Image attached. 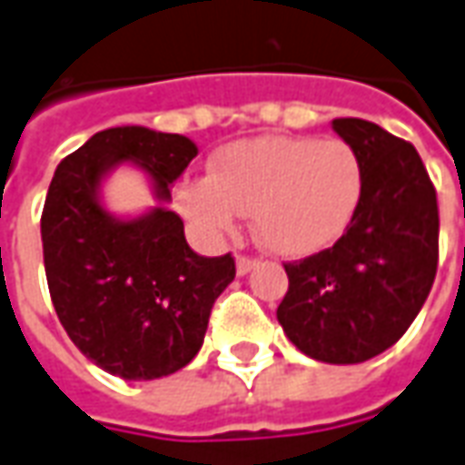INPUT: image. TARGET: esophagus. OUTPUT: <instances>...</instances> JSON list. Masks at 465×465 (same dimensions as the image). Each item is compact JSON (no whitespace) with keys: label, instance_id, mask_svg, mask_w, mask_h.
I'll return each instance as SVG.
<instances>
[{"label":"esophagus","instance_id":"34e87169","mask_svg":"<svg viewBox=\"0 0 465 465\" xmlns=\"http://www.w3.org/2000/svg\"><path fill=\"white\" fill-rule=\"evenodd\" d=\"M254 266H256V259H249V256H239V259H236V274H239V277H243V274H249V272H252Z\"/></svg>","mask_w":465,"mask_h":465}]
</instances>
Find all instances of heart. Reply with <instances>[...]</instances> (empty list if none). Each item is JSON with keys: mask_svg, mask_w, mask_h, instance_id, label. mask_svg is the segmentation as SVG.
I'll return each instance as SVG.
<instances>
[{"mask_svg": "<svg viewBox=\"0 0 465 465\" xmlns=\"http://www.w3.org/2000/svg\"><path fill=\"white\" fill-rule=\"evenodd\" d=\"M365 171L352 145L264 135L222 148L211 176L176 186L181 213L206 233H232L254 216L259 243L279 256H310L332 246L355 222Z\"/></svg>", "mask_w": 465, "mask_h": 465, "instance_id": "1", "label": "heart"}]
</instances>
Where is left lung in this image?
<instances>
[{
	"label": "left lung",
	"mask_w": 465,
	"mask_h": 465,
	"mask_svg": "<svg viewBox=\"0 0 465 465\" xmlns=\"http://www.w3.org/2000/svg\"><path fill=\"white\" fill-rule=\"evenodd\" d=\"M332 128L362 161V203L332 249L284 264L277 320L312 360L355 365L395 345L428 300L438 201L411 143L360 118H334Z\"/></svg>",
	"instance_id": "obj_1"
}]
</instances>
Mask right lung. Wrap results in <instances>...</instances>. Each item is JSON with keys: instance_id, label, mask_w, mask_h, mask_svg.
Instances as JSON below:
<instances>
[{"instance_id": "obj_1", "label": "right lung", "mask_w": 465, "mask_h": 465, "mask_svg": "<svg viewBox=\"0 0 465 465\" xmlns=\"http://www.w3.org/2000/svg\"><path fill=\"white\" fill-rule=\"evenodd\" d=\"M196 153L186 135L120 125L95 133L52 176L42 211L52 304L74 347L123 380L186 368L213 302L236 277L232 254H196L181 216L165 206ZM125 163L149 176L159 201L131 220L102 203V181Z\"/></svg>"}]
</instances>
